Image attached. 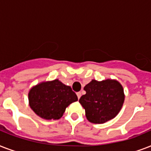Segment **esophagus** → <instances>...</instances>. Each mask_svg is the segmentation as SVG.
<instances>
[{"label":"esophagus","mask_w":151,"mask_h":151,"mask_svg":"<svg viewBox=\"0 0 151 151\" xmlns=\"http://www.w3.org/2000/svg\"><path fill=\"white\" fill-rule=\"evenodd\" d=\"M77 96H78V99H80L81 96V92H77Z\"/></svg>","instance_id":"34e87169"}]
</instances>
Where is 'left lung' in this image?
Wrapping results in <instances>:
<instances>
[{
  "label": "left lung",
  "instance_id": "obj_1",
  "mask_svg": "<svg viewBox=\"0 0 151 151\" xmlns=\"http://www.w3.org/2000/svg\"><path fill=\"white\" fill-rule=\"evenodd\" d=\"M79 103L85 108L87 119L92 123L103 124L119 113L124 100V90L118 81L92 80L84 88Z\"/></svg>",
  "mask_w": 151,
  "mask_h": 151
}]
</instances>
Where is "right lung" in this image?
I'll use <instances>...</instances> for the list:
<instances>
[{"label":"right lung","instance_id":"1","mask_svg":"<svg viewBox=\"0 0 151 151\" xmlns=\"http://www.w3.org/2000/svg\"><path fill=\"white\" fill-rule=\"evenodd\" d=\"M77 100L78 96L72 88L59 80L41 83L29 92L31 109L36 114L47 120L59 119L66 108Z\"/></svg>","mask_w":151,"mask_h":151}]
</instances>
